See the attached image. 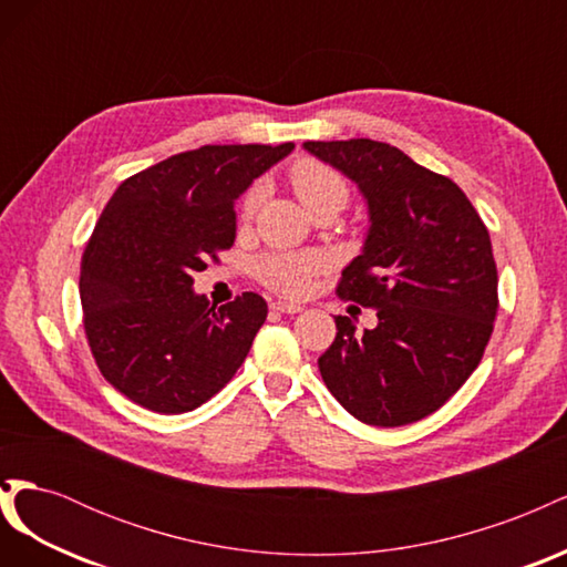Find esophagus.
Returning a JSON list of instances; mask_svg holds the SVG:
<instances>
[{
    "instance_id": "obj_1",
    "label": "esophagus",
    "mask_w": 567,
    "mask_h": 567,
    "mask_svg": "<svg viewBox=\"0 0 567 567\" xmlns=\"http://www.w3.org/2000/svg\"><path fill=\"white\" fill-rule=\"evenodd\" d=\"M271 310L284 312V315H298V312H302V307H300V305H293V302L279 300V302H271Z\"/></svg>"
}]
</instances>
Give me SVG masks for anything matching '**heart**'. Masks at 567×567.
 I'll use <instances>...</instances> for the list:
<instances>
[{"instance_id": "heart-1", "label": "heart", "mask_w": 567, "mask_h": 567, "mask_svg": "<svg viewBox=\"0 0 567 567\" xmlns=\"http://www.w3.org/2000/svg\"><path fill=\"white\" fill-rule=\"evenodd\" d=\"M290 182H293L296 194L307 210L317 208L321 203H336L342 208L350 196L346 182H342L331 167L315 161L298 163L293 167V173H290ZM260 198V188H252L246 196L241 208L244 219H250L255 215ZM323 267L326 257L321 252H277L267 255L257 262V277H260L269 288L279 290V293L302 296Z\"/></svg>"}]
</instances>
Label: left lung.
Segmentation results:
<instances>
[{
    "label": "left lung",
    "instance_id": "obj_1",
    "mask_svg": "<svg viewBox=\"0 0 567 567\" xmlns=\"http://www.w3.org/2000/svg\"><path fill=\"white\" fill-rule=\"evenodd\" d=\"M357 184L369 213L362 252L342 269L340 298L375 307L357 333L336 319L319 357L326 388L354 419L398 427L433 414L483 359L496 317V265L483 219L461 188L373 140L305 142Z\"/></svg>",
    "mask_w": 567,
    "mask_h": 567
}]
</instances>
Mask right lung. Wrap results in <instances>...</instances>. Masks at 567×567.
<instances>
[{"mask_svg": "<svg viewBox=\"0 0 567 567\" xmlns=\"http://www.w3.org/2000/svg\"><path fill=\"white\" fill-rule=\"evenodd\" d=\"M293 148L200 146L115 188L82 257L80 300L101 373L134 404L194 411L244 364L267 302L244 293L215 307L194 274L231 248L236 200Z\"/></svg>", "mask_w": 567, "mask_h": 567, "instance_id": "add662e5", "label": "right lung"}]
</instances>
